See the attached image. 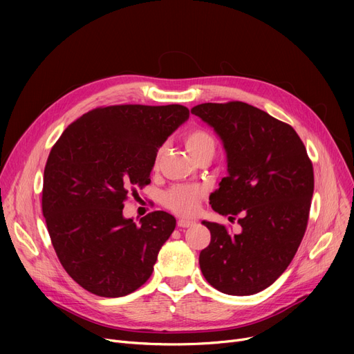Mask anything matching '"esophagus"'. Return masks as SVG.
Listing matches in <instances>:
<instances>
[{
    "instance_id": "34e87169",
    "label": "esophagus",
    "mask_w": 354,
    "mask_h": 354,
    "mask_svg": "<svg viewBox=\"0 0 354 354\" xmlns=\"http://www.w3.org/2000/svg\"><path fill=\"white\" fill-rule=\"evenodd\" d=\"M195 225V221L192 219H178V227L179 228H189V227H194Z\"/></svg>"
}]
</instances>
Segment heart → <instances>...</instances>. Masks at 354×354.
<instances>
[{"label":"heart","mask_w":354,"mask_h":354,"mask_svg":"<svg viewBox=\"0 0 354 354\" xmlns=\"http://www.w3.org/2000/svg\"><path fill=\"white\" fill-rule=\"evenodd\" d=\"M185 145H187L191 155L196 156L203 151L215 152L216 140L208 130L194 129L185 135ZM203 196H205V189L201 185L179 183L165 191L163 203L167 209H171L178 215L189 216L195 214Z\"/></svg>","instance_id":"heart-1"}]
</instances>
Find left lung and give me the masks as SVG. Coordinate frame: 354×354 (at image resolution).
<instances>
[{
	"instance_id": "1",
	"label": "left lung",
	"mask_w": 354,
	"mask_h": 354,
	"mask_svg": "<svg viewBox=\"0 0 354 354\" xmlns=\"http://www.w3.org/2000/svg\"><path fill=\"white\" fill-rule=\"evenodd\" d=\"M191 113L224 142L228 176L211 194L214 211L239 215L243 228L203 221L211 243L199 254L205 280L230 295L270 287L299 250L307 230L314 191L313 163L295 130L244 102L202 103Z\"/></svg>"
}]
</instances>
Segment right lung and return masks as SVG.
I'll list each match as a JSON object with an SVG mask.
<instances>
[{"mask_svg":"<svg viewBox=\"0 0 354 354\" xmlns=\"http://www.w3.org/2000/svg\"><path fill=\"white\" fill-rule=\"evenodd\" d=\"M188 118L182 104L96 107L51 147L43 215L63 268L88 292L123 297L152 275L176 219L153 211L136 224L123 216L124 201L151 183L159 147Z\"/></svg>","mask_w":354,"mask_h":354,"instance_id":"obj_1","label":"right lung"}]
</instances>
